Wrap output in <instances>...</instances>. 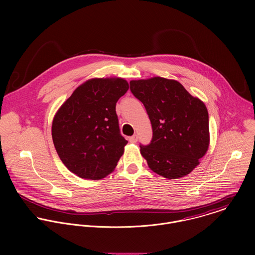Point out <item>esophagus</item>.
Wrapping results in <instances>:
<instances>
[{
	"instance_id": "34e87169",
	"label": "esophagus",
	"mask_w": 255,
	"mask_h": 255,
	"mask_svg": "<svg viewBox=\"0 0 255 255\" xmlns=\"http://www.w3.org/2000/svg\"><path fill=\"white\" fill-rule=\"evenodd\" d=\"M136 141H137V135H136V134H134V135H132V136L129 137V142L135 143Z\"/></svg>"
}]
</instances>
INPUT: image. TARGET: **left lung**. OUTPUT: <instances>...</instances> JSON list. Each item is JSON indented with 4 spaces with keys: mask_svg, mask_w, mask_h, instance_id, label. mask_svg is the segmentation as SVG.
<instances>
[{
    "mask_svg": "<svg viewBox=\"0 0 255 255\" xmlns=\"http://www.w3.org/2000/svg\"><path fill=\"white\" fill-rule=\"evenodd\" d=\"M130 91L145 107L152 126L140 153L149 168L169 180L189 174L209 146V118L204 103L173 79L131 80Z\"/></svg>",
    "mask_w": 255,
    "mask_h": 255,
    "instance_id": "1",
    "label": "left lung"
}]
</instances>
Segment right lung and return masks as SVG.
<instances>
[{
  "label": "right lung",
  "mask_w": 255,
  "mask_h": 255,
  "mask_svg": "<svg viewBox=\"0 0 255 255\" xmlns=\"http://www.w3.org/2000/svg\"><path fill=\"white\" fill-rule=\"evenodd\" d=\"M128 83L123 78H93L78 86L57 112L52 137L57 153L82 179L99 180L115 169L128 143L116 113Z\"/></svg>",
  "instance_id": "add662e5"
}]
</instances>
